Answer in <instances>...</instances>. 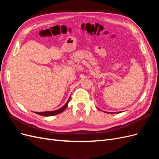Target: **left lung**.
Listing matches in <instances>:
<instances>
[{
    "label": "left lung",
    "mask_w": 159,
    "mask_h": 159,
    "mask_svg": "<svg viewBox=\"0 0 159 159\" xmlns=\"http://www.w3.org/2000/svg\"><path fill=\"white\" fill-rule=\"evenodd\" d=\"M107 113H116L115 112H113V113H112V112H110V113H109V112H107Z\"/></svg>",
    "instance_id": "obj_1"
}]
</instances>
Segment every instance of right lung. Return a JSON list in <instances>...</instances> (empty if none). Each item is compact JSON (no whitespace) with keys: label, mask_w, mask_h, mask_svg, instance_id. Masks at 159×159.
<instances>
[{"label":"right lung","mask_w":159,"mask_h":159,"mask_svg":"<svg viewBox=\"0 0 159 159\" xmlns=\"http://www.w3.org/2000/svg\"><path fill=\"white\" fill-rule=\"evenodd\" d=\"M70 100V98H69V99L68 100V102H66V103L64 105L63 107H61L60 109H57L55 111H44V112H35V113L40 115H42V116H45V117H49V116H52V115H56L59 113H61V112H63L66 109V108L67 107L68 105V103Z\"/></svg>","instance_id":"obj_1"}]
</instances>
